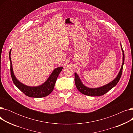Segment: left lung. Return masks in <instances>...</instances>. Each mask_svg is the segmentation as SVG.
Returning <instances> with one entry per match:
<instances>
[{
  "instance_id": "1",
  "label": "left lung",
  "mask_w": 133,
  "mask_h": 133,
  "mask_svg": "<svg viewBox=\"0 0 133 133\" xmlns=\"http://www.w3.org/2000/svg\"><path fill=\"white\" fill-rule=\"evenodd\" d=\"M121 49L122 51V53H123V62H122V65L120 71L118 73L117 77L113 80L112 81L110 82V83H108L107 85H104L102 87H99V88H88L86 87L85 85H83V83L81 82L80 78H79V76L78 74L76 73H74L75 75V86L78 89L79 91L82 93L83 94H85L88 96H101L104 95V94H106L107 93L109 90H110L111 88H113L114 86H115L118 82L119 81L121 76L122 75V69H123V66L124 64V51L122 49V46H121Z\"/></svg>"
}]
</instances>
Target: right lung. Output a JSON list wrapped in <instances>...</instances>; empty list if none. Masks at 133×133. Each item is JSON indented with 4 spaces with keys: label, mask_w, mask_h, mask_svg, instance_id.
<instances>
[{
    "label": "right lung",
    "mask_w": 133,
    "mask_h": 133,
    "mask_svg": "<svg viewBox=\"0 0 133 133\" xmlns=\"http://www.w3.org/2000/svg\"><path fill=\"white\" fill-rule=\"evenodd\" d=\"M11 51V50H10L9 53V58L11 62V75L12 81L17 87H18V88H19L26 95L31 97H37V98H38V97H43L51 94L54 89L55 83L56 81H57L58 76L62 71V67H59L55 68L50 75V76H49L48 79L43 85L37 87L27 86L19 81L16 78L15 75H14L12 61L10 57Z\"/></svg>",
    "instance_id": "right-lung-1"
}]
</instances>
